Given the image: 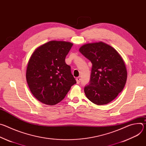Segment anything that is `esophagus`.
Segmentation results:
<instances>
[{
	"label": "esophagus",
	"mask_w": 146,
	"mask_h": 146,
	"mask_svg": "<svg viewBox=\"0 0 146 146\" xmlns=\"http://www.w3.org/2000/svg\"><path fill=\"white\" fill-rule=\"evenodd\" d=\"M76 80L77 84H79V83L80 82V81H81V78H80V77H77L76 78Z\"/></svg>",
	"instance_id": "esophagus-1"
}]
</instances>
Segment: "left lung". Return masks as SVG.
<instances>
[{"mask_svg": "<svg viewBox=\"0 0 146 146\" xmlns=\"http://www.w3.org/2000/svg\"><path fill=\"white\" fill-rule=\"evenodd\" d=\"M79 51L92 64L90 82L84 88L87 98L97 105L108 104L125 85L127 71L122 58L102 41L86 44Z\"/></svg>", "mask_w": 146, "mask_h": 146, "instance_id": "1", "label": "left lung"}]
</instances>
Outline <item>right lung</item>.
I'll return each mask as SVG.
<instances>
[{
    "label": "right lung",
    "instance_id": "obj_1",
    "mask_svg": "<svg viewBox=\"0 0 146 146\" xmlns=\"http://www.w3.org/2000/svg\"><path fill=\"white\" fill-rule=\"evenodd\" d=\"M73 43L52 40L41 45L28 63L26 78L33 95L45 105L53 106L64 99L76 81L65 58Z\"/></svg>",
    "mask_w": 146,
    "mask_h": 146
}]
</instances>
